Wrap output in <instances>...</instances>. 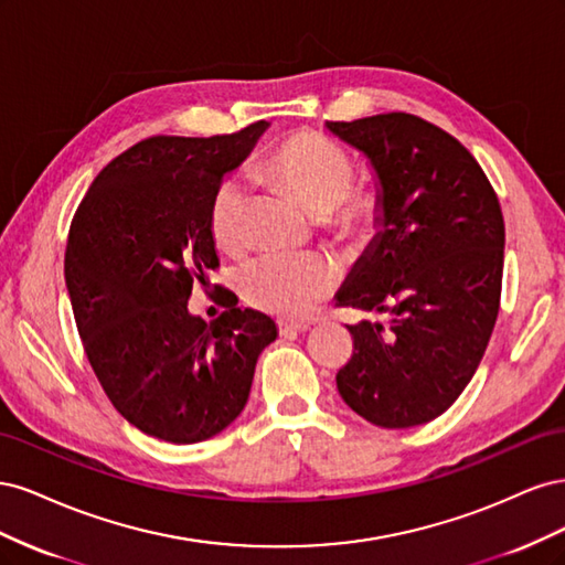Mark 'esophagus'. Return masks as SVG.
<instances>
[{
    "instance_id": "1",
    "label": "esophagus",
    "mask_w": 565,
    "mask_h": 565,
    "mask_svg": "<svg viewBox=\"0 0 565 565\" xmlns=\"http://www.w3.org/2000/svg\"><path fill=\"white\" fill-rule=\"evenodd\" d=\"M280 334H297V332H306L311 330V322L306 320H278Z\"/></svg>"
}]
</instances>
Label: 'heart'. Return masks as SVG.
<instances>
[{
	"instance_id": "1",
	"label": "heart",
	"mask_w": 565,
	"mask_h": 565,
	"mask_svg": "<svg viewBox=\"0 0 565 565\" xmlns=\"http://www.w3.org/2000/svg\"><path fill=\"white\" fill-rule=\"evenodd\" d=\"M266 174L285 185L306 210L322 218L339 241L363 245L380 228V200L372 191L349 193L353 164L347 150L320 134L299 131L285 139L266 160ZM247 183L226 177L210 204V231L218 247L245 245ZM337 282V266L316 252H268L237 273L243 297L276 316H306Z\"/></svg>"
}]
</instances>
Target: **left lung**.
Here are the masks:
<instances>
[{
  "label": "left lung",
  "instance_id": "obj_1",
  "mask_svg": "<svg viewBox=\"0 0 565 565\" xmlns=\"http://www.w3.org/2000/svg\"><path fill=\"white\" fill-rule=\"evenodd\" d=\"M367 160L380 228L334 295L382 320L347 324L339 396L374 426L436 419L471 382L500 309L504 221L483 169L443 129L405 113L324 122Z\"/></svg>",
  "mask_w": 565,
  "mask_h": 565
}]
</instances>
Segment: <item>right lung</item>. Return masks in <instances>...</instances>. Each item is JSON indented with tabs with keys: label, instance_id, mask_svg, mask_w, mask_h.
I'll return each mask as SVG.
<instances>
[{
	"label": "right lung",
	"instance_id": "1",
	"mask_svg": "<svg viewBox=\"0 0 565 565\" xmlns=\"http://www.w3.org/2000/svg\"><path fill=\"white\" fill-rule=\"evenodd\" d=\"M268 127L136 143L94 179L67 235L65 285L100 386L136 429L177 446L243 413L278 337L276 320L237 299L214 322L188 311L193 282L218 266L212 195Z\"/></svg>",
	"mask_w": 565,
	"mask_h": 565
}]
</instances>
